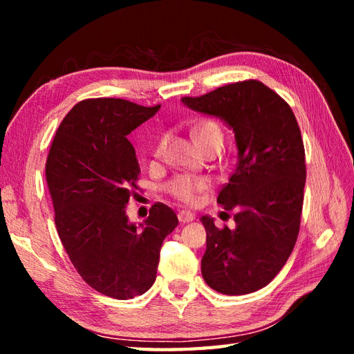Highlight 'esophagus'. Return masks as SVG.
<instances>
[{"mask_svg":"<svg viewBox=\"0 0 354 354\" xmlns=\"http://www.w3.org/2000/svg\"><path fill=\"white\" fill-rule=\"evenodd\" d=\"M178 219L181 223H189L194 221V214L192 212H187V209H183V212L178 213Z\"/></svg>","mask_w":354,"mask_h":354,"instance_id":"34e87169","label":"esophagus"}]
</instances>
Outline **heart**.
Returning <instances> with one entry per match:
<instances>
[{"label":"heart","instance_id":"heart-1","mask_svg":"<svg viewBox=\"0 0 354 354\" xmlns=\"http://www.w3.org/2000/svg\"><path fill=\"white\" fill-rule=\"evenodd\" d=\"M192 135L199 147L213 145V142H219V145L223 142V132L221 129V126L216 122H212V120H204V122L198 123L193 127ZM165 142H167V137L164 135L156 146L158 155L162 152ZM209 185H212V183H209L208 178L179 175L176 178H173L171 181L165 185V189H167V192L175 199L184 202V204H193V202L198 201L201 193H204L209 189Z\"/></svg>","mask_w":354,"mask_h":354}]
</instances>
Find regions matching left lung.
<instances>
[{
  "label": "left lung",
  "mask_w": 354,
  "mask_h": 354,
  "mask_svg": "<svg viewBox=\"0 0 354 354\" xmlns=\"http://www.w3.org/2000/svg\"><path fill=\"white\" fill-rule=\"evenodd\" d=\"M181 102L221 118L237 146L236 170L217 196L227 212L236 209V228L219 230L213 217H201L207 231L202 277L225 295L255 292L280 272L298 237L306 155L297 118L259 80L236 82Z\"/></svg>",
  "instance_id": "left-lung-1"
}]
</instances>
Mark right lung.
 I'll list each match as a JSON object with an SVG mask.
<instances>
[{"mask_svg":"<svg viewBox=\"0 0 354 354\" xmlns=\"http://www.w3.org/2000/svg\"><path fill=\"white\" fill-rule=\"evenodd\" d=\"M160 108L82 100L62 120L45 164L65 251L80 277L111 298L129 299L152 288L164 239L178 227L175 212L161 202L142 223L126 214L140 175L127 135Z\"/></svg>","mask_w":354,"mask_h":354,"instance_id":"add662e5","label":"right lung"}]
</instances>
